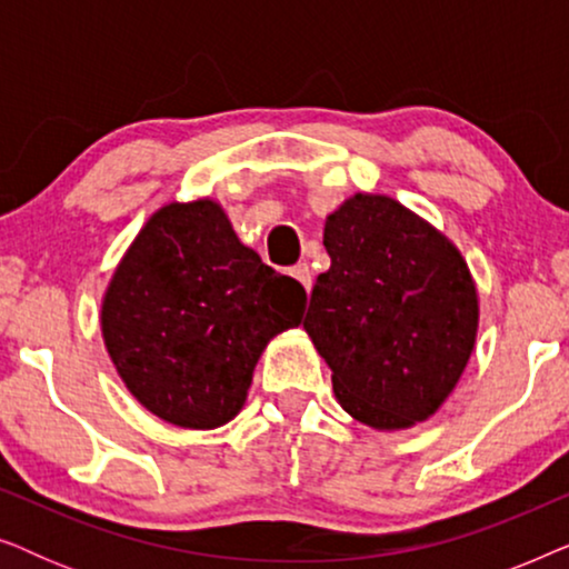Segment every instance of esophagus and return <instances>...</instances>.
Returning a JSON list of instances; mask_svg holds the SVG:
<instances>
[{
  "mask_svg": "<svg viewBox=\"0 0 569 569\" xmlns=\"http://www.w3.org/2000/svg\"><path fill=\"white\" fill-rule=\"evenodd\" d=\"M292 279H298V282L306 287V292L310 290V284H313V274H310V267L308 263H298V267H292L290 271H287Z\"/></svg>",
  "mask_w": 569,
  "mask_h": 569,
  "instance_id": "34e87169",
  "label": "esophagus"
}]
</instances>
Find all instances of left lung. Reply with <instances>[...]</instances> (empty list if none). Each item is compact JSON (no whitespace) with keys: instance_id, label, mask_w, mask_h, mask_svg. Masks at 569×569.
<instances>
[{"instance_id":"obj_1","label":"left lung","mask_w":569,"mask_h":569,"mask_svg":"<svg viewBox=\"0 0 569 569\" xmlns=\"http://www.w3.org/2000/svg\"><path fill=\"white\" fill-rule=\"evenodd\" d=\"M308 337L347 415L376 430L425 422L477 341L479 298L463 256L396 199L355 193L326 217Z\"/></svg>"}]
</instances>
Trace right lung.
Wrapping results in <instances>:
<instances>
[{"label": "right lung", "instance_id": "right-lung-1", "mask_svg": "<svg viewBox=\"0 0 569 569\" xmlns=\"http://www.w3.org/2000/svg\"><path fill=\"white\" fill-rule=\"evenodd\" d=\"M306 290L243 246L212 199L158 209L108 284L100 326L131 396L154 417L214 430L243 409L271 337Z\"/></svg>", "mask_w": 569, "mask_h": 569}]
</instances>
